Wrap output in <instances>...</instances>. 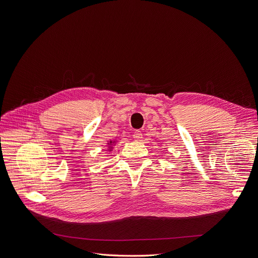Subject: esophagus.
<instances>
[{
	"mask_svg": "<svg viewBox=\"0 0 258 258\" xmlns=\"http://www.w3.org/2000/svg\"><path fill=\"white\" fill-rule=\"evenodd\" d=\"M133 139L136 140V141H141L143 139V133L141 131L137 130L136 132L133 133Z\"/></svg>",
	"mask_w": 258,
	"mask_h": 258,
	"instance_id": "1",
	"label": "esophagus"
}]
</instances>
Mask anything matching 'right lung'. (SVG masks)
<instances>
[{"mask_svg":"<svg viewBox=\"0 0 258 258\" xmlns=\"http://www.w3.org/2000/svg\"><path fill=\"white\" fill-rule=\"evenodd\" d=\"M110 143H111V142H110Z\"/></svg>","mask_w":258,"mask_h":258,"instance_id":"right-lung-1","label":"right lung"}]
</instances>
